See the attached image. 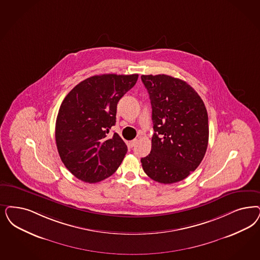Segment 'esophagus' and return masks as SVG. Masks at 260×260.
I'll use <instances>...</instances> for the list:
<instances>
[{
    "mask_svg": "<svg viewBox=\"0 0 260 260\" xmlns=\"http://www.w3.org/2000/svg\"><path fill=\"white\" fill-rule=\"evenodd\" d=\"M136 143H137V139H134V140H132V141L129 142V147H131V148L135 147Z\"/></svg>",
    "mask_w": 260,
    "mask_h": 260,
    "instance_id": "1",
    "label": "esophagus"
}]
</instances>
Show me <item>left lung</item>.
<instances>
[{
    "instance_id": "left-lung-1",
    "label": "left lung",
    "mask_w": 260,
    "mask_h": 260,
    "mask_svg": "<svg viewBox=\"0 0 260 260\" xmlns=\"http://www.w3.org/2000/svg\"><path fill=\"white\" fill-rule=\"evenodd\" d=\"M152 105L154 134L150 154L141 158L151 179L170 184L187 178L208 144L206 106L187 82L167 75H142Z\"/></svg>"
}]
</instances>
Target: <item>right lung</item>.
Listing matches in <instances>:
<instances>
[{
  "instance_id": "add662e5",
  "label": "right lung",
  "mask_w": 260,
  "mask_h": 260,
  "mask_svg": "<svg viewBox=\"0 0 260 260\" xmlns=\"http://www.w3.org/2000/svg\"><path fill=\"white\" fill-rule=\"evenodd\" d=\"M138 75L105 74L80 82L67 94L55 122V142L65 167L82 181L110 177L123 161L127 147L114 133L117 104L135 86Z\"/></svg>"
}]
</instances>
